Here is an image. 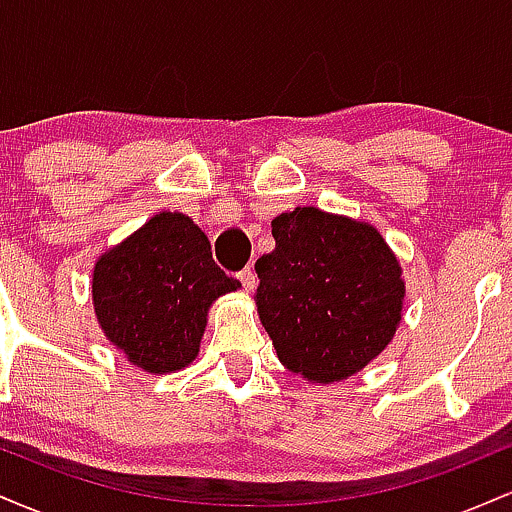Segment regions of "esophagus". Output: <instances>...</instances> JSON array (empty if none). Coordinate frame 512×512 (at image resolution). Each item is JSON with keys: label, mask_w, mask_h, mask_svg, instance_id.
<instances>
[{"label": "esophagus", "mask_w": 512, "mask_h": 512, "mask_svg": "<svg viewBox=\"0 0 512 512\" xmlns=\"http://www.w3.org/2000/svg\"><path fill=\"white\" fill-rule=\"evenodd\" d=\"M238 279H240V284L245 286V291H255V286H257V274H255V269L245 267L243 272L238 274Z\"/></svg>", "instance_id": "esophagus-1"}]
</instances>
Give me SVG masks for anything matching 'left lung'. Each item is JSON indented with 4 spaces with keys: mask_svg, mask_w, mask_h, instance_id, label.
<instances>
[{
    "mask_svg": "<svg viewBox=\"0 0 512 512\" xmlns=\"http://www.w3.org/2000/svg\"><path fill=\"white\" fill-rule=\"evenodd\" d=\"M255 262L257 315L276 356L308 383H342L387 349L402 322V264L373 223L296 207L272 221Z\"/></svg>",
    "mask_w": 512,
    "mask_h": 512,
    "instance_id": "1",
    "label": "left lung"
}]
</instances>
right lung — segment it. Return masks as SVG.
I'll return each instance as SVG.
<instances>
[{
	"instance_id": "right-lung-1",
	"label": "right lung",
	"mask_w": 512,
	"mask_h": 512,
	"mask_svg": "<svg viewBox=\"0 0 512 512\" xmlns=\"http://www.w3.org/2000/svg\"><path fill=\"white\" fill-rule=\"evenodd\" d=\"M240 289L211 257L190 216L161 211L105 250L91 276L93 313L108 342L144 373L190 366L207 330L211 303Z\"/></svg>"
}]
</instances>
